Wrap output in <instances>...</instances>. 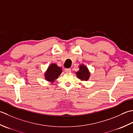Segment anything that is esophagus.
I'll use <instances>...</instances> for the list:
<instances>
[{
	"label": "esophagus",
	"mask_w": 133,
	"mask_h": 133,
	"mask_svg": "<svg viewBox=\"0 0 133 133\" xmlns=\"http://www.w3.org/2000/svg\"><path fill=\"white\" fill-rule=\"evenodd\" d=\"M65 72L66 73H69L71 72V69L70 68H65Z\"/></svg>",
	"instance_id": "34e87169"
}]
</instances>
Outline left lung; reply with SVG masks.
Listing matches in <instances>:
<instances>
[{
	"label": "left lung",
	"mask_w": 133,
	"mask_h": 133,
	"mask_svg": "<svg viewBox=\"0 0 133 133\" xmlns=\"http://www.w3.org/2000/svg\"><path fill=\"white\" fill-rule=\"evenodd\" d=\"M77 76L83 81H87L89 77V73L87 68L84 65L80 66V70L76 73Z\"/></svg>",
	"instance_id": "1"
}]
</instances>
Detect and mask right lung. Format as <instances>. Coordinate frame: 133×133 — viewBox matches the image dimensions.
I'll list each match as a JSON object with an SVG mask.
<instances>
[{"label":"right lung","instance_id":"1","mask_svg":"<svg viewBox=\"0 0 133 133\" xmlns=\"http://www.w3.org/2000/svg\"><path fill=\"white\" fill-rule=\"evenodd\" d=\"M62 72V69L57 66L56 64L50 65L48 68L47 72L45 74V78L48 81L53 82L57 78Z\"/></svg>","mask_w":133,"mask_h":133}]
</instances>
